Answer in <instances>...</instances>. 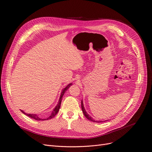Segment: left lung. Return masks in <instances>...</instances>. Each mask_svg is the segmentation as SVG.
<instances>
[{
	"label": "left lung",
	"mask_w": 152,
	"mask_h": 152,
	"mask_svg": "<svg viewBox=\"0 0 152 152\" xmlns=\"http://www.w3.org/2000/svg\"><path fill=\"white\" fill-rule=\"evenodd\" d=\"M81 106H82V112H83V114H84V115L85 116H86V117L88 119V120H90V121H92V122H101V121H95L92 117H91L90 115L86 112V110H85V108H84V107H83V102H82H82H81Z\"/></svg>",
	"instance_id": "left-lung-1"
}]
</instances>
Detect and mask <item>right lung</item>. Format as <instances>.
<instances>
[{"mask_svg":"<svg viewBox=\"0 0 152 152\" xmlns=\"http://www.w3.org/2000/svg\"><path fill=\"white\" fill-rule=\"evenodd\" d=\"M71 85H72V84L68 85V86H66V87L62 90V93H61V95H60V99H59V100H58L57 105L56 107L55 108L53 109V112H52L51 115H50V116L48 117V118H44V119H42V118H40V117L38 116V115H37L36 114H28V113H25L22 110H21V112H22V113H23L24 114H26V115H27L28 117H30V118H34V119L37 120H49V119L52 118L53 117H55L56 115L58 113V110H59V109H60V105H61V102H62V96H63V95H64V94H65V91L67 90V89L70 87Z\"/></svg>","mask_w":152,"mask_h":152,"instance_id":"obj_1","label":"right lung"}]
</instances>
